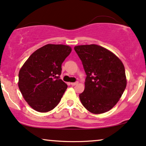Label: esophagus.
Wrapping results in <instances>:
<instances>
[{"label": "esophagus", "instance_id": "34e87169", "mask_svg": "<svg viewBox=\"0 0 146 146\" xmlns=\"http://www.w3.org/2000/svg\"><path fill=\"white\" fill-rule=\"evenodd\" d=\"M78 84V82H75V83H71V85H72V86H74V85H76Z\"/></svg>", "mask_w": 146, "mask_h": 146}]
</instances>
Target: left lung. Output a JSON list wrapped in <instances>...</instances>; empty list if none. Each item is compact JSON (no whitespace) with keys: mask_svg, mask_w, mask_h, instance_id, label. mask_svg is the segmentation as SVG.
<instances>
[{"mask_svg":"<svg viewBox=\"0 0 146 146\" xmlns=\"http://www.w3.org/2000/svg\"><path fill=\"white\" fill-rule=\"evenodd\" d=\"M74 50L87 75L80 102L92 113L107 112L117 104L126 89L124 65L113 53L96 44L75 46Z\"/></svg>","mask_w":146,"mask_h":146,"instance_id":"obj_1","label":"left lung"}]
</instances>
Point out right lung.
<instances>
[{"instance_id":"obj_1","label":"right lung","mask_w":146,"mask_h":146,"mask_svg":"<svg viewBox=\"0 0 146 146\" xmlns=\"http://www.w3.org/2000/svg\"><path fill=\"white\" fill-rule=\"evenodd\" d=\"M72 48L62 44H47L29 57L19 72L18 87L34 110L45 113L59 103L68 85L60 79L61 64Z\"/></svg>"}]
</instances>
